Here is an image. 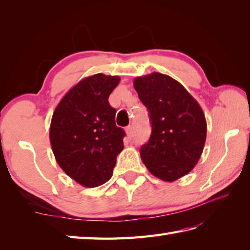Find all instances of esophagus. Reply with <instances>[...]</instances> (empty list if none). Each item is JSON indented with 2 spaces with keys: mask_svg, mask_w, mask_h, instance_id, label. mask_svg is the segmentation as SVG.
I'll return each mask as SVG.
<instances>
[{
  "mask_svg": "<svg viewBox=\"0 0 250 250\" xmlns=\"http://www.w3.org/2000/svg\"><path fill=\"white\" fill-rule=\"evenodd\" d=\"M125 131H126V134H128V136H129V139H132V137H133V126L128 125L126 126Z\"/></svg>",
  "mask_w": 250,
  "mask_h": 250,
  "instance_id": "1",
  "label": "esophagus"
}]
</instances>
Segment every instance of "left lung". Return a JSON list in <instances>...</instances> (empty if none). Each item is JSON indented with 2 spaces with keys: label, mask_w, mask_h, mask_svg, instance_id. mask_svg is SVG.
I'll return each instance as SVG.
<instances>
[{
  "label": "left lung",
  "mask_w": 250,
  "mask_h": 250,
  "mask_svg": "<svg viewBox=\"0 0 250 250\" xmlns=\"http://www.w3.org/2000/svg\"><path fill=\"white\" fill-rule=\"evenodd\" d=\"M134 88L149 114L151 134L141 158L152 175L174 182L198 163L206 140L201 106L177 81L161 73L137 77Z\"/></svg>",
  "instance_id": "left-lung-1"
}]
</instances>
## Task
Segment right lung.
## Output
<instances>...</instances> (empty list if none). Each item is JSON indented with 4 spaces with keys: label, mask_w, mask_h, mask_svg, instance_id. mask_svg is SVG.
<instances>
[{
    "label": "right lung",
    "mask_w": 250,
    "mask_h": 250,
    "mask_svg": "<svg viewBox=\"0 0 250 250\" xmlns=\"http://www.w3.org/2000/svg\"><path fill=\"white\" fill-rule=\"evenodd\" d=\"M118 76L95 74L68 91L52 115L50 143L60 167L84 187L111 177L124 149V129L116 125V109L108 103Z\"/></svg>",
    "instance_id": "obj_1"
}]
</instances>
